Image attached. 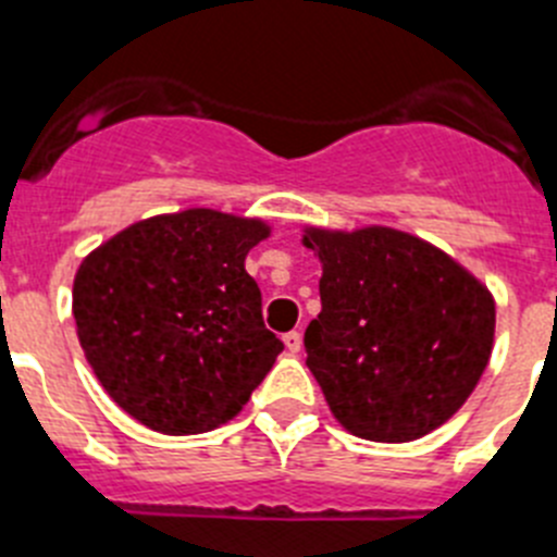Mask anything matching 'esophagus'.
<instances>
[{"mask_svg":"<svg viewBox=\"0 0 557 557\" xmlns=\"http://www.w3.org/2000/svg\"><path fill=\"white\" fill-rule=\"evenodd\" d=\"M283 342H285V347H288V350H292V352H299V347H302V333H299V331L285 333Z\"/></svg>","mask_w":557,"mask_h":557,"instance_id":"esophagus-1","label":"esophagus"}]
</instances>
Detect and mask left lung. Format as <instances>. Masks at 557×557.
I'll return each mask as SVG.
<instances>
[{
	"label": "left lung",
	"instance_id": "obj_1",
	"mask_svg": "<svg viewBox=\"0 0 557 557\" xmlns=\"http://www.w3.org/2000/svg\"><path fill=\"white\" fill-rule=\"evenodd\" d=\"M302 246L322 263L306 364L333 418L372 443H409L457 414L491 361L487 285L393 226H306Z\"/></svg>",
	"mask_w": 557,
	"mask_h": 557
}]
</instances>
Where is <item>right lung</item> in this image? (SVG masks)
<instances>
[{
  "instance_id": "add662e5",
  "label": "right lung",
  "mask_w": 557,
  "mask_h": 557,
  "mask_svg": "<svg viewBox=\"0 0 557 557\" xmlns=\"http://www.w3.org/2000/svg\"><path fill=\"white\" fill-rule=\"evenodd\" d=\"M269 235L260 219L193 207L86 255L72 285L77 338L120 409L173 437L244 409L283 350L244 265Z\"/></svg>"
}]
</instances>
